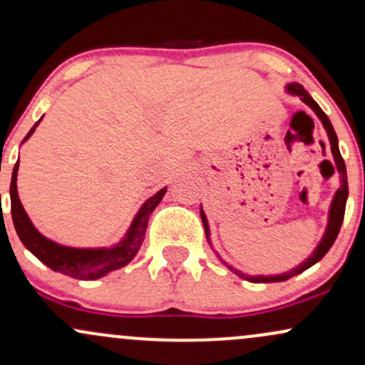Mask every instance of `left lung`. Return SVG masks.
Listing matches in <instances>:
<instances>
[{"mask_svg": "<svg viewBox=\"0 0 365 365\" xmlns=\"http://www.w3.org/2000/svg\"><path fill=\"white\" fill-rule=\"evenodd\" d=\"M287 91L290 92L293 96H299L302 101L307 104L311 110L316 113L317 118L322 121V125H324L326 132H328V139H329V145H331V154H333V159H334V166H336V171L340 173V188L336 190V194L333 197V202H331V207H329V216H328V226H326V232H324V237L321 238V242L317 244L316 250L309 255L307 259L302 264H299L297 267H293V269L287 271V273H282V274H271V276H249V274H244L242 271L235 269V267L228 266L223 259L226 266L230 267V269L233 271V273H237L240 278L244 279H249V282L252 283H274V282H284V279H290L292 276L295 274H300L304 273L305 269H309V267L314 266L316 262H319L322 257H324L326 252L331 249V245L334 244V240H336L338 233H340V228H341V223H343V216H345V206H346V197H349V182H346V166H345V161H343L341 154H340V149H338V137L336 133H334V128L333 125H331V121L328 116H326V113L321 110L319 104H317L311 96L307 94V91L304 89L300 83H288L287 86ZM200 217H202V223H204V230H206V237H207V242L211 244V238H209V225H207V217L204 215V211L200 209Z\"/></svg>", "mask_w": 365, "mask_h": 365, "instance_id": "obj_1", "label": "left lung"}]
</instances>
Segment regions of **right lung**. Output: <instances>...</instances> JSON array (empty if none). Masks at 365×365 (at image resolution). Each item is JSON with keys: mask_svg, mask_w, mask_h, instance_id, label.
Here are the masks:
<instances>
[{"mask_svg": "<svg viewBox=\"0 0 365 365\" xmlns=\"http://www.w3.org/2000/svg\"><path fill=\"white\" fill-rule=\"evenodd\" d=\"M41 121V120H39ZM39 121L31 128V132L25 135L24 140L34 133V130ZM16 173H19V161H16L14 173H11L10 183V199H11V220L22 244L31 250L32 254L39 259L41 262L51 267L53 271L58 273L72 276L77 279H98L103 278L104 274L111 273V271L120 269V267L127 266V264L135 257L139 252L142 242L145 237V228H148V221L150 212L156 209L161 202V199L166 194V187L156 192L150 199L142 204L135 217H133L132 225H130L127 235L120 244L110 247V249H75V247H65L56 244V242L49 240L44 235L37 232V228L29 220L27 212L19 199V190H16Z\"/></svg>", "mask_w": 365, "mask_h": 365, "instance_id": "1", "label": "right lung"}]
</instances>
